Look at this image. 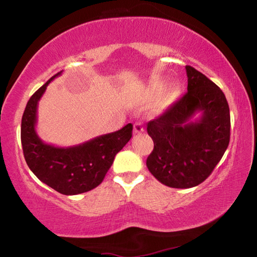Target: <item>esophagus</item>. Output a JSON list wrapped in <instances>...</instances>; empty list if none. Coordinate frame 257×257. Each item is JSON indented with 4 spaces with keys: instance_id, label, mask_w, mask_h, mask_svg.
I'll list each match as a JSON object with an SVG mask.
<instances>
[{
    "instance_id": "34e87169",
    "label": "esophagus",
    "mask_w": 257,
    "mask_h": 257,
    "mask_svg": "<svg viewBox=\"0 0 257 257\" xmlns=\"http://www.w3.org/2000/svg\"><path fill=\"white\" fill-rule=\"evenodd\" d=\"M144 132V125L141 122H136L134 124V134H141Z\"/></svg>"
}]
</instances>
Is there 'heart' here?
<instances>
[{"label":"heart","mask_w":257,"mask_h":257,"mask_svg":"<svg viewBox=\"0 0 257 257\" xmlns=\"http://www.w3.org/2000/svg\"><path fill=\"white\" fill-rule=\"evenodd\" d=\"M164 85H165V81H163V80L155 81L153 84V88H154V90H156V92H160V90L163 89Z\"/></svg>","instance_id":"1"}]
</instances>
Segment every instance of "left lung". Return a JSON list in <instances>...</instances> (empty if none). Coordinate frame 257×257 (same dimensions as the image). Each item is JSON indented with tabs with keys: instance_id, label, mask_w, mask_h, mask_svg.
I'll list each match as a JSON object with an SVG mask.
<instances>
[{
	"instance_id": "1",
	"label": "left lung",
	"mask_w": 257,
	"mask_h": 257,
	"mask_svg": "<svg viewBox=\"0 0 257 257\" xmlns=\"http://www.w3.org/2000/svg\"><path fill=\"white\" fill-rule=\"evenodd\" d=\"M186 72L188 92L147 123L154 149L146 165L161 184L172 188L202 184L230 141V111L223 92L193 67L186 66Z\"/></svg>"
}]
</instances>
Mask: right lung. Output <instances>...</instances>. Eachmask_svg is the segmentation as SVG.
<instances>
[{
	"label": "right lung",
	"mask_w": 257,
	"mask_h": 257,
	"mask_svg": "<svg viewBox=\"0 0 257 257\" xmlns=\"http://www.w3.org/2000/svg\"><path fill=\"white\" fill-rule=\"evenodd\" d=\"M61 73L54 75L29 98L21 119V145L26 162L38 179L60 194L78 195L94 189L103 181L114 156L132 138L133 124L79 145L46 144L36 133L37 106L47 85Z\"/></svg>",
	"instance_id": "obj_1"
}]
</instances>
